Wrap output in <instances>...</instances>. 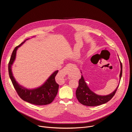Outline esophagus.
Instances as JSON below:
<instances>
[{
  "label": "esophagus",
  "mask_w": 132,
  "mask_h": 132,
  "mask_svg": "<svg viewBox=\"0 0 132 132\" xmlns=\"http://www.w3.org/2000/svg\"><path fill=\"white\" fill-rule=\"evenodd\" d=\"M69 65H67V67H65L63 69L60 71L59 76H57L56 80L57 82L60 84H63L65 82V79H64V76L68 73V68H69Z\"/></svg>",
  "instance_id": "1"
}]
</instances>
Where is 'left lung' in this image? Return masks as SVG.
Listing matches in <instances>:
<instances>
[{"label": "left lung", "mask_w": 132, "mask_h": 132, "mask_svg": "<svg viewBox=\"0 0 132 132\" xmlns=\"http://www.w3.org/2000/svg\"><path fill=\"white\" fill-rule=\"evenodd\" d=\"M120 63L121 65L120 80H121L122 75V64L120 60ZM119 85L116 89L110 94L104 96L99 95L90 90L86 83L82 75H81V78L79 80L78 86L76 90V98L81 104L85 106H95L105 104L110 100L112 97L114 96L118 89Z\"/></svg>", "instance_id": "1"}]
</instances>
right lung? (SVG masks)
Wrapping results in <instances>:
<instances>
[{
	"label": "right lung",
	"instance_id": "1",
	"mask_svg": "<svg viewBox=\"0 0 132 132\" xmlns=\"http://www.w3.org/2000/svg\"><path fill=\"white\" fill-rule=\"evenodd\" d=\"M28 39L15 47L12 53L8 63V72L10 78L17 94L24 101L37 105L50 104L55 98L59 89V85L55 80V77L58 70L53 72L41 86L32 89H28L19 85L13 76L11 67L16 58L17 50Z\"/></svg>",
	"mask_w": 132,
	"mask_h": 132
}]
</instances>
